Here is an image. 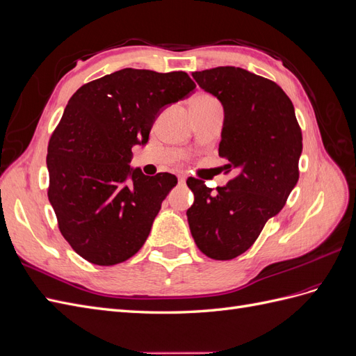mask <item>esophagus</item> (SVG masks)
<instances>
[{
  "mask_svg": "<svg viewBox=\"0 0 356 356\" xmlns=\"http://www.w3.org/2000/svg\"><path fill=\"white\" fill-rule=\"evenodd\" d=\"M186 181H187V177H184V175H182V177H179V178H178L179 186H184V184H186Z\"/></svg>",
  "mask_w": 356,
  "mask_h": 356,
  "instance_id": "34e87169",
  "label": "esophagus"
}]
</instances>
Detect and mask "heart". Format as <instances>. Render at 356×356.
Masks as SVG:
<instances>
[{"instance_id":"heart-1","label":"heart","mask_w":356,"mask_h":356,"mask_svg":"<svg viewBox=\"0 0 356 356\" xmlns=\"http://www.w3.org/2000/svg\"><path fill=\"white\" fill-rule=\"evenodd\" d=\"M202 96H204V95H202Z\"/></svg>"}]
</instances>
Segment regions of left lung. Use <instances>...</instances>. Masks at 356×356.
Segmentation results:
<instances>
[{
  "instance_id": "1",
  "label": "left lung",
  "mask_w": 356,
  "mask_h": 356,
  "mask_svg": "<svg viewBox=\"0 0 356 356\" xmlns=\"http://www.w3.org/2000/svg\"><path fill=\"white\" fill-rule=\"evenodd\" d=\"M191 75L222 105L218 154L238 175L217 191L187 179L195 195L188 225L204 255L232 260L250 250L267 220L284 208L298 181L303 138L293 102L275 81L236 67Z\"/></svg>"
}]
</instances>
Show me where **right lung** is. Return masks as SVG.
<instances>
[{"mask_svg":"<svg viewBox=\"0 0 356 356\" xmlns=\"http://www.w3.org/2000/svg\"><path fill=\"white\" fill-rule=\"evenodd\" d=\"M196 84L187 72L124 68L75 92L47 148L49 200L63 238L84 260L114 266L145 243L177 177L132 168L166 106Z\"/></svg>","mask_w":356,"mask_h":356,"instance_id":"obj_1","label":"right lung"}]
</instances>
